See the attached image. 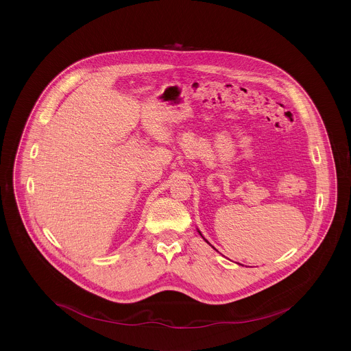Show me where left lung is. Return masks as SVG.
I'll use <instances>...</instances> for the list:
<instances>
[{
	"instance_id": "obj_1",
	"label": "left lung",
	"mask_w": 351,
	"mask_h": 351,
	"mask_svg": "<svg viewBox=\"0 0 351 351\" xmlns=\"http://www.w3.org/2000/svg\"><path fill=\"white\" fill-rule=\"evenodd\" d=\"M199 234H202V233H199Z\"/></svg>"
}]
</instances>
